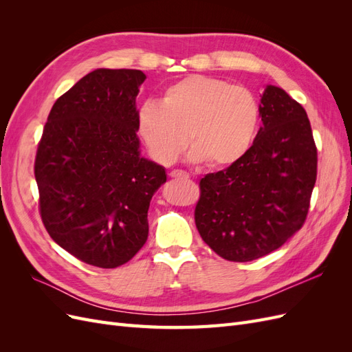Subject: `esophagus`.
Masks as SVG:
<instances>
[{
  "label": "esophagus",
  "mask_w": 352,
  "mask_h": 352,
  "mask_svg": "<svg viewBox=\"0 0 352 352\" xmlns=\"http://www.w3.org/2000/svg\"><path fill=\"white\" fill-rule=\"evenodd\" d=\"M168 176H170V177H175V179H176V177H177V179H179V177H185V179L189 177V175H188L186 172H184V170H172V172L168 173Z\"/></svg>",
  "instance_id": "esophagus-1"
}]
</instances>
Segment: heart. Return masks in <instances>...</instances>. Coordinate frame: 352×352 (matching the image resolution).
I'll return each instance as SVG.
<instances>
[{"mask_svg": "<svg viewBox=\"0 0 352 352\" xmlns=\"http://www.w3.org/2000/svg\"><path fill=\"white\" fill-rule=\"evenodd\" d=\"M260 123V105L245 87L190 74L167 87L158 104L144 102L136 132L157 163L172 164L192 142L188 158L212 167L238 163L250 151Z\"/></svg>", "mask_w": 352, "mask_h": 352, "instance_id": "obj_1", "label": "heart"}]
</instances>
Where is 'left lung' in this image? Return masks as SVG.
I'll list each match as a JSON object with an SVG mask.
<instances>
[{
  "label": "left lung",
  "instance_id": "8db88e82",
  "mask_svg": "<svg viewBox=\"0 0 352 352\" xmlns=\"http://www.w3.org/2000/svg\"><path fill=\"white\" fill-rule=\"evenodd\" d=\"M260 116L263 126L250 151L199 182L197 229L229 261L261 258L294 236L317 179V148L302 105L269 85Z\"/></svg>",
  "mask_w": 352,
  "mask_h": 352
}]
</instances>
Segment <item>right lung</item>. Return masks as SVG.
<instances>
[{
    "instance_id": "right-lung-1",
    "label": "right lung",
    "mask_w": 352,
    "mask_h": 352,
    "mask_svg": "<svg viewBox=\"0 0 352 352\" xmlns=\"http://www.w3.org/2000/svg\"><path fill=\"white\" fill-rule=\"evenodd\" d=\"M141 70L97 69L54 102L35 158L41 219L78 260L116 269L148 238V208L166 182L140 154L135 100Z\"/></svg>"
}]
</instances>
